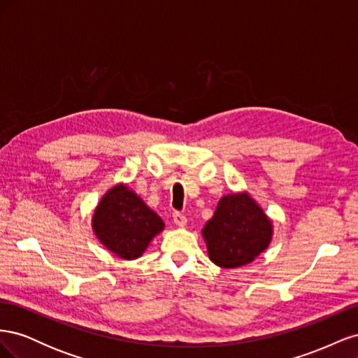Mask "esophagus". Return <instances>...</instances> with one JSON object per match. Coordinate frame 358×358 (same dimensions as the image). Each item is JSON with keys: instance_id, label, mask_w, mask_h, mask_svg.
<instances>
[{"instance_id": "esophagus-1", "label": "esophagus", "mask_w": 358, "mask_h": 358, "mask_svg": "<svg viewBox=\"0 0 358 358\" xmlns=\"http://www.w3.org/2000/svg\"><path fill=\"white\" fill-rule=\"evenodd\" d=\"M173 221H175V224H176L178 227H185L187 222H188L187 216L183 215V213H180V212H175V213H173Z\"/></svg>"}]
</instances>
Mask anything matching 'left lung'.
<instances>
[{
	"mask_svg": "<svg viewBox=\"0 0 358 358\" xmlns=\"http://www.w3.org/2000/svg\"><path fill=\"white\" fill-rule=\"evenodd\" d=\"M272 221L248 192L224 196L203 229L210 262L241 267L262 254L272 241Z\"/></svg>",
	"mask_w": 358,
	"mask_h": 358,
	"instance_id": "obj_1",
	"label": "left lung"
}]
</instances>
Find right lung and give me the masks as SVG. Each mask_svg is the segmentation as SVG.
I'll return each mask as SVG.
<instances>
[{
    "instance_id": "obj_1",
    "label": "right lung",
    "mask_w": 358,
    "mask_h": 358,
    "mask_svg": "<svg viewBox=\"0 0 358 358\" xmlns=\"http://www.w3.org/2000/svg\"><path fill=\"white\" fill-rule=\"evenodd\" d=\"M92 229L99 241L115 255L134 259L162 231L164 222L134 191L116 185L104 194L96 206Z\"/></svg>"
}]
</instances>
